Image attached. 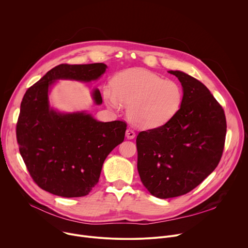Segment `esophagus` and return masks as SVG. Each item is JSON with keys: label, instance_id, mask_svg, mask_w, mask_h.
I'll return each instance as SVG.
<instances>
[{"label": "esophagus", "instance_id": "esophagus-1", "mask_svg": "<svg viewBox=\"0 0 248 248\" xmlns=\"http://www.w3.org/2000/svg\"><path fill=\"white\" fill-rule=\"evenodd\" d=\"M125 136H126V138L127 139H133L134 137H135V132L133 131V130H131V129H126V131H125Z\"/></svg>", "mask_w": 248, "mask_h": 248}]
</instances>
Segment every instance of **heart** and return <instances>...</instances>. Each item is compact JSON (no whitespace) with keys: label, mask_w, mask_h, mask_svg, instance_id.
I'll return each instance as SVG.
<instances>
[{"label":"heart","mask_w":248,"mask_h":248,"mask_svg":"<svg viewBox=\"0 0 248 248\" xmlns=\"http://www.w3.org/2000/svg\"><path fill=\"white\" fill-rule=\"evenodd\" d=\"M103 98L116 111L127 106V118L136 127L154 129L179 113L184 90L175 80L164 79L144 68H131L119 74L113 86L104 87Z\"/></svg>","instance_id":"b5f03b06"}]
</instances>
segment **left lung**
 Masks as SVG:
<instances>
[{
  "mask_svg": "<svg viewBox=\"0 0 248 248\" xmlns=\"http://www.w3.org/2000/svg\"><path fill=\"white\" fill-rule=\"evenodd\" d=\"M168 73L182 83V107L167 124L136 138L140 180L161 199L186 194L216 169L227 132L224 110L209 89L181 70Z\"/></svg>",
  "mask_w": 248,
  "mask_h": 248,
  "instance_id": "1",
  "label": "left lung"
}]
</instances>
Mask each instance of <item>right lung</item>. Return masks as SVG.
<instances>
[{
    "label": "right lung",
    "instance_id": "obj_1",
    "mask_svg": "<svg viewBox=\"0 0 248 248\" xmlns=\"http://www.w3.org/2000/svg\"><path fill=\"white\" fill-rule=\"evenodd\" d=\"M107 67L103 62L59 64L23 96L16 124L19 152L34 182L52 194L87 195L99 181L104 161L124 139V122L103 123L87 111L64 113L50 105L57 81H96ZM91 97L95 105L102 104L98 88Z\"/></svg>",
    "mask_w": 248,
    "mask_h": 248
}]
</instances>
